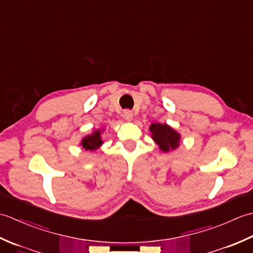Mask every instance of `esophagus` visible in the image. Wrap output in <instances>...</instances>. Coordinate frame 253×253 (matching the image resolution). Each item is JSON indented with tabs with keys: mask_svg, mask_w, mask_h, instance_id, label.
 I'll list each match as a JSON object with an SVG mask.
<instances>
[{
	"mask_svg": "<svg viewBox=\"0 0 253 253\" xmlns=\"http://www.w3.org/2000/svg\"><path fill=\"white\" fill-rule=\"evenodd\" d=\"M123 117L125 118L126 121H131L132 120V112L129 110H125L123 112Z\"/></svg>",
	"mask_w": 253,
	"mask_h": 253,
	"instance_id": "esophagus-1",
	"label": "esophagus"
}]
</instances>
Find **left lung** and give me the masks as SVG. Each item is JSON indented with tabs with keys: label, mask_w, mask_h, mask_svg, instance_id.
Listing matches in <instances>:
<instances>
[{
	"label": "left lung",
	"mask_w": 253,
	"mask_h": 253,
	"mask_svg": "<svg viewBox=\"0 0 253 253\" xmlns=\"http://www.w3.org/2000/svg\"><path fill=\"white\" fill-rule=\"evenodd\" d=\"M150 130L152 132L153 140L159 144L162 151L168 152L169 150H174L179 146V133L171 129L166 124L154 123L150 126Z\"/></svg>",
	"instance_id": "8db88e82"
}]
</instances>
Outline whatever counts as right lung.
<instances>
[{
  "instance_id": "1",
  "label": "right lung",
  "mask_w": 253,
  "mask_h": 253,
  "mask_svg": "<svg viewBox=\"0 0 253 253\" xmlns=\"http://www.w3.org/2000/svg\"><path fill=\"white\" fill-rule=\"evenodd\" d=\"M100 135H101V131L96 130L92 133V135L84 137L83 139V141H82L83 148H84L85 150H91V151H93V150L98 149L102 144V140H101Z\"/></svg>"
}]
</instances>
